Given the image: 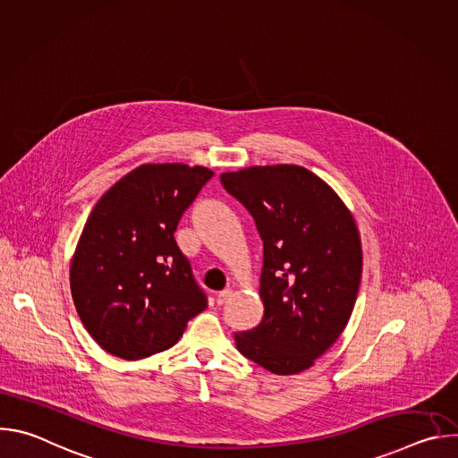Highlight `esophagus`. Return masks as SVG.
<instances>
[{
    "mask_svg": "<svg viewBox=\"0 0 458 458\" xmlns=\"http://www.w3.org/2000/svg\"><path fill=\"white\" fill-rule=\"evenodd\" d=\"M230 297H232V290H223V292H219V293L216 295V302H217L219 306H223L225 302H228Z\"/></svg>",
    "mask_w": 458,
    "mask_h": 458,
    "instance_id": "1",
    "label": "esophagus"
}]
</instances>
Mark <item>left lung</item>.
Instances as JSON below:
<instances>
[{
	"instance_id": "obj_1",
	"label": "left lung",
	"mask_w": 458,
	"mask_h": 458,
	"mask_svg": "<svg viewBox=\"0 0 458 458\" xmlns=\"http://www.w3.org/2000/svg\"><path fill=\"white\" fill-rule=\"evenodd\" d=\"M263 239L259 295L265 315L235 334L237 350L276 375H295L328 350L352 317L362 248L339 195L297 165L221 174Z\"/></svg>"
}]
</instances>
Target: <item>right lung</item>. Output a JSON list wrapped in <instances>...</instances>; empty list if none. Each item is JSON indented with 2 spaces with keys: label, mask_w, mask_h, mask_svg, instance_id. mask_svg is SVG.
Segmentation results:
<instances>
[{
  "label": "right lung",
  "mask_w": 458,
  "mask_h": 458,
  "mask_svg": "<svg viewBox=\"0 0 458 458\" xmlns=\"http://www.w3.org/2000/svg\"><path fill=\"white\" fill-rule=\"evenodd\" d=\"M212 177L205 166L141 165L90 212L72 257L71 290L105 352L124 360L165 352L208 306L174 232Z\"/></svg>",
  "instance_id": "obj_1"
}]
</instances>
